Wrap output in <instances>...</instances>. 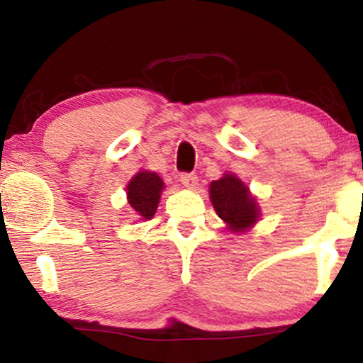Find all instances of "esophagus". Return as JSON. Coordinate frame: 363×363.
Segmentation results:
<instances>
[{
	"instance_id": "obj_1",
	"label": "esophagus",
	"mask_w": 363,
	"mask_h": 363,
	"mask_svg": "<svg viewBox=\"0 0 363 363\" xmlns=\"http://www.w3.org/2000/svg\"><path fill=\"white\" fill-rule=\"evenodd\" d=\"M181 184L189 187V189H192V187L197 186V176L196 174H189V172H182L181 174Z\"/></svg>"
}]
</instances>
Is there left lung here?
<instances>
[{
  "label": "left lung",
  "mask_w": 363,
  "mask_h": 363,
  "mask_svg": "<svg viewBox=\"0 0 363 363\" xmlns=\"http://www.w3.org/2000/svg\"><path fill=\"white\" fill-rule=\"evenodd\" d=\"M211 203L231 231H245L258 221V206L247 187L233 174H226L209 187Z\"/></svg>",
  "instance_id": "1"
}]
</instances>
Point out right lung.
<instances>
[{"label": "right lung", "mask_w": 363, "mask_h": 363, "mask_svg": "<svg viewBox=\"0 0 363 363\" xmlns=\"http://www.w3.org/2000/svg\"><path fill=\"white\" fill-rule=\"evenodd\" d=\"M164 189V182L155 172L142 171L132 177L127 186L128 204L135 216L150 219L157 209L160 192Z\"/></svg>", "instance_id": "right-lung-1"}]
</instances>
